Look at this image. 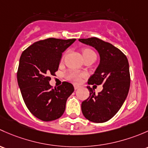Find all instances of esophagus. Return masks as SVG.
<instances>
[{
    "instance_id": "obj_1",
    "label": "esophagus",
    "mask_w": 148,
    "mask_h": 148,
    "mask_svg": "<svg viewBox=\"0 0 148 148\" xmlns=\"http://www.w3.org/2000/svg\"><path fill=\"white\" fill-rule=\"evenodd\" d=\"M74 88H75V89L77 90V89H78V88H80V85H78L74 84Z\"/></svg>"
}]
</instances>
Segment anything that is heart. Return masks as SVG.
Instances as JSON below:
<instances>
[{"instance_id": "1", "label": "heart", "mask_w": 148, "mask_h": 148, "mask_svg": "<svg viewBox=\"0 0 148 148\" xmlns=\"http://www.w3.org/2000/svg\"><path fill=\"white\" fill-rule=\"evenodd\" d=\"M82 53H83V58L87 57V56H92V55H95V52L92 51V49L88 48H85L82 50ZM85 75L82 73L78 72L76 71H71L68 73L67 75V77L71 81L74 82V83H79L81 80L82 77H83Z\"/></svg>"}]
</instances>
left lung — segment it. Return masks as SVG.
<instances>
[{
	"instance_id": "8db88e82",
	"label": "left lung",
	"mask_w": 148,
	"mask_h": 148,
	"mask_svg": "<svg viewBox=\"0 0 148 148\" xmlns=\"http://www.w3.org/2000/svg\"><path fill=\"white\" fill-rule=\"evenodd\" d=\"M79 41L95 48L100 55V64L88 79V85H103L97 95L87 87L90 96L82 103V112L90 121L105 123L118 112L127 96L130 85L128 60L120 50L97 38Z\"/></svg>"
}]
</instances>
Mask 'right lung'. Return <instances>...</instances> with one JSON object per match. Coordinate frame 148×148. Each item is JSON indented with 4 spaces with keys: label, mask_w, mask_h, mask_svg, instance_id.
Returning <instances> with one entry per match:
<instances>
[{
    "label": "right lung",
    "mask_w": 148,
    "mask_h": 148,
    "mask_svg": "<svg viewBox=\"0 0 148 148\" xmlns=\"http://www.w3.org/2000/svg\"><path fill=\"white\" fill-rule=\"evenodd\" d=\"M76 39L51 38L39 40L21 54L17 72L18 86L30 112L42 121L60 118L65 109L67 99L73 92V85L63 82L53 89L49 84L55 75L62 53Z\"/></svg>",
    "instance_id": "1"
}]
</instances>
